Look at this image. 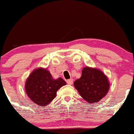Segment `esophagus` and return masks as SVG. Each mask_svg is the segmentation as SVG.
Segmentation results:
<instances>
[{"instance_id": "obj_1", "label": "esophagus", "mask_w": 134, "mask_h": 134, "mask_svg": "<svg viewBox=\"0 0 134 134\" xmlns=\"http://www.w3.org/2000/svg\"><path fill=\"white\" fill-rule=\"evenodd\" d=\"M73 82V80L72 79H70L67 80V83L68 85H72Z\"/></svg>"}]
</instances>
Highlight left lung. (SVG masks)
<instances>
[{"label": "left lung", "mask_w": 134, "mask_h": 134, "mask_svg": "<svg viewBox=\"0 0 134 134\" xmlns=\"http://www.w3.org/2000/svg\"><path fill=\"white\" fill-rule=\"evenodd\" d=\"M74 85L85 100L94 103L99 102L106 96L110 85L102 71L87 67L83 68L82 76L75 81Z\"/></svg>", "instance_id": "obj_1"}]
</instances>
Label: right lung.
Segmentation results:
<instances>
[{"instance_id": "obj_1", "label": "right lung", "mask_w": 134, "mask_h": 134, "mask_svg": "<svg viewBox=\"0 0 134 134\" xmlns=\"http://www.w3.org/2000/svg\"><path fill=\"white\" fill-rule=\"evenodd\" d=\"M62 78L55 80L47 69L34 70L26 82V91L31 100L40 107H45L56 97L57 91L65 85Z\"/></svg>"}]
</instances>
